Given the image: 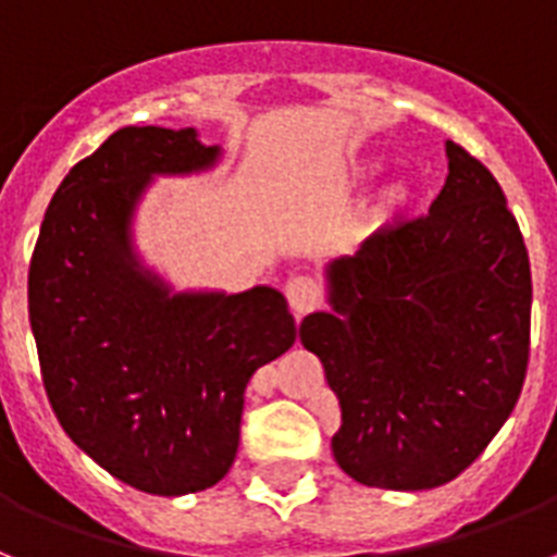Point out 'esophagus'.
<instances>
[{
    "label": "esophagus",
    "mask_w": 557,
    "mask_h": 557,
    "mask_svg": "<svg viewBox=\"0 0 557 557\" xmlns=\"http://www.w3.org/2000/svg\"><path fill=\"white\" fill-rule=\"evenodd\" d=\"M286 300L294 317L300 320V317H306L308 311H314L320 306V288L311 277H292L286 283Z\"/></svg>",
    "instance_id": "esophagus-1"
}]
</instances>
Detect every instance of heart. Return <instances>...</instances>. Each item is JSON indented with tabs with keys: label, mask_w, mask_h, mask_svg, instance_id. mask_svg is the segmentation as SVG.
Returning a JSON list of instances; mask_svg holds the SVG:
<instances>
[{
	"label": "heart",
	"mask_w": 557,
	"mask_h": 557,
	"mask_svg": "<svg viewBox=\"0 0 557 557\" xmlns=\"http://www.w3.org/2000/svg\"><path fill=\"white\" fill-rule=\"evenodd\" d=\"M373 172H376V163L357 161L354 166H350L348 177L350 181H359V177H368L373 175ZM413 203H416L413 186H410L408 181H401V177L399 181H391V184L382 186L380 195L371 200L368 212L348 228V243L350 246H362V243L371 240V237L376 235V232H382V228L396 226V223L408 218Z\"/></svg>",
	"instance_id": "b5f03b06"
}]
</instances>
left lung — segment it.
<instances>
[{"instance_id":"left-lung-1","label":"left lung","mask_w":557,"mask_h":557,"mask_svg":"<svg viewBox=\"0 0 557 557\" xmlns=\"http://www.w3.org/2000/svg\"><path fill=\"white\" fill-rule=\"evenodd\" d=\"M428 218L325 265L329 311L300 322L343 424L336 465L366 487L430 490L473 465L530 359V257L502 186L447 141Z\"/></svg>"}]
</instances>
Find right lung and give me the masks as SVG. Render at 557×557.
<instances>
[{
  "mask_svg": "<svg viewBox=\"0 0 557 557\" xmlns=\"http://www.w3.org/2000/svg\"><path fill=\"white\" fill-rule=\"evenodd\" d=\"M221 158L195 127H121L55 189L30 260L27 311L55 419L141 493L218 484L251 373L297 339L277 288L177 292L135 246L156 177L200 175Z\"/></svg>",
  "mask_w": 557,
  "mask_h": 557,
  "instance_id": "add662e5",
  "label": "right lung"
}]
</instances>
